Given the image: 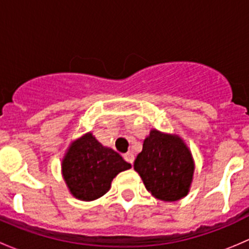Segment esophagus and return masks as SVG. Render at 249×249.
I'll use <instances>...</instances> for the list:
<instances>
[{"instance_id": "1", "label": "esophagus", "mask_w": 249, "mask_h": 249, "mask_svg": "<svg viewBox=\"0 0 249 249\" xmlns=\"http://www.w3.org/2000/svg\"><path fill=\"white\" fill-rule=\"evenodd\" d=\"M124 159H125V161L132 165V162H134V160H135V157L132 153H126V154H124Z\"/></svg>"}]
</instances>
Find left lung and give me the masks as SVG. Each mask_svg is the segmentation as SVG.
<instances>
[{"label": "left lung", "instance_id": "8db88e82", "mask_svg": "<svg viewBox=\"0 0 249 249\" xmlns=\"http://www.w3.org/2000/svg\"><path fill=\"white\" fill-rule=\"evenodd\" d=\"M148 192L157 199L176 201L188 194L194 173L192 154L177 136L152 130L134 162Z\"/></svg>", "mask_w": 249, "mask_h": 249}]
</instances>
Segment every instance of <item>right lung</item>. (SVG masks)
Segmentation results:
<instances>
[{
  "label": "right lung",
  "mask_w": 249,
  "mask_h": 249,
  "mask_svg": "<svg viewBox=\"0 0 249 249\" xmlns=\"http://www.w3.org/2000/svg\"><path fill=\"white\" fill-rule=\"evenodd\" d=\"M130 167L117 152L87 134L70 147L62 161V176L73 196L91 201L106 194L113 178Z\"/></svg>",
  "instance_id": "obj_1"
}]
</instances>
